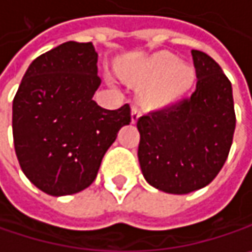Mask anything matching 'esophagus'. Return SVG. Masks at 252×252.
Returning <instances> with one entry per match:
<instances>
[{"instance_id":"1","label":"esophagus","mask_w":252,"mask_h":252,"mask_svg":"<svg viewBox=\"0 0 252 252\" xmlns=\"http://www.w3.org/2000/svg\"><path fill=\"white\" fill-rule=\"evenodd\" d=\"M140 115H141L140 109L134 105V106H132V109H131V123H132V124H135V123L138 121Z\"/></svg>"}]
</instances>
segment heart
Returning a JSON list of instances; mask_svg holds the SVG:
<instances>
[{
	"mask_svg": "<svg viewBox=\"0 0 252 252\" xmlns=\"http://www.w3.org/2000/svg\"><path fill=\"white\" fill-rule=\"evenodd\" d=\"M124 75L137 85L154 82L143 92V99L150 106H164L177 101L194 82L193 67L180 63V59L167 52L154 55L140 70L126 72Z\"/></svg>",
	"mask_w": 252,
	"mask_h": 252,
	"instance_id": "b5f03b06",
	"label": "heart"
}]
</instances>
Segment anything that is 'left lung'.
<instances>
[{"label": "left lung", "mask_w": 252, "mask_h": 252, "mask_svg": "<svg viewBox=\"0 0 252 252\" xmlns=\"http://www.w3.org/2000/svg\"><path fill=\"white\" fill-rule=\"evenodd\" d=\"M192 58L193 94L137 121L143 176L166 193L186 194L209 185L226 161L235 131L231 82L206 53L192 50Z\"/></svg>", "instance_id": "8db88e82"}]
</instances>
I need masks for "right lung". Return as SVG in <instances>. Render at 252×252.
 <instances>
[{
	"instance_id": "1",
	"label": "right lung",
	"mask_w": 252,
	"mask_h": 252,
	"mask_svg": "<svg viewBox=\"0 0 252 252\" xmlns=\"http://www.w3.org/2000/svg\"><path fill=\"white\" fill-rule=\"evenodd\" d=\"M92 43L66 41L29 66L12 101V137L21 170L41 192L66 196L95 180L131 108L92 99L101 85Z\"/></svg>"
}]
</instances>
